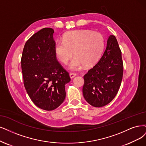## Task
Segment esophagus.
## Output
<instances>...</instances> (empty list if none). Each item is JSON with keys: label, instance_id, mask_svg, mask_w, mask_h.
Returning a JSON list of instances; mask_svg holds the SVG:
<instances>
[{"label": "esophagus", "instance_id": "34e87169", "mask_svg": "<svg viewBox=\"0 0 146 146\" xmlns=\"http://www.w3.org/2000/svg\"><path fill=\"white\" fill-rule=\"evenodd\" d=\"M76 73H70V78L71 79H73V78H74L75 76H76Z\"/></svg>", "mask_w": 146, "mask_h": 146}]
</instances>
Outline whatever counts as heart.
<instances>
[{"label":"heart","instance_id":"1","mask_svg":"<svg viewBox=\"0 0 146 146\" xmlns=\"http://www.w3.org/2000/svg\"><path fill=\"white\" fill-rule=\"evenodd\" d=\"M105 46V39L99 32L76 30L65 34L63 41L56 42L54 50L59 61L67 64L73 54L76 56L69 68L78 70L84 66L91 67L100 58Z\"/></svg>","mask_w":146,"mask_h":146}]
</instances>
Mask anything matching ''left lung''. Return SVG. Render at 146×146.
Masks as SVG:
<instances>
[{
  "instance_id": "8db88e82",
  "label": "left lung",
  "mask_w": 146,
  "mask_h": 146,
  "mask_svg": "<svg viewBox=\"0 0 146 146\" xmlns=\"http://www.w3.org/2000/svg\"><path fill=\"white\" fill-rule=\"evenodd\" d=\"M123 74L121 52L114 35L107 40L99 62L84 76L85 99L94 107H102L114 99L120 87Z\"/></svg>"
}]
</instances>
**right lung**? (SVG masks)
<instances>
[{
  "label": "right lung",
  "mask_w": 146,
  "mask_h": 146,
  "mask_svg": "<svg viewBox=\"0 0 146 146\" xmlns=\"http://www.w3.org/2000/svg\"><path fill=\"white\" fill-rule=\"evenodd\" d=\"M54 30L45 28L25 43L21 59L26 92L40 108L52 111L66 98L65 85L71 79L55 55Z\"/></svg>",
  "instance_id": "1"
}]
</instances>
